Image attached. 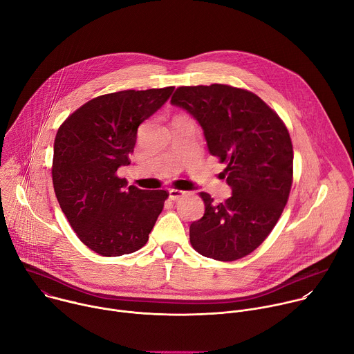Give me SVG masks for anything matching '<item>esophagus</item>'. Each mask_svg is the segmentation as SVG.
Segmentation results:
<instances>
[{
  "label": "esophagus",
  "instance_id": "esophagus-1",
  "mask_svg": "<svg viewBox=\"0 0 354 354\" xmlns=\"http://www.w3.org/2000/svg\"><path fill=\"white\" fill-rule=\"evenodd\" d=\"M168 193H169V198H171V200H178V198H180L182 196H185L186 192L178 190V189H169Z\"/></svg>",
  "mask_w": 354,
  "mask_h": 354
}]
</instances>
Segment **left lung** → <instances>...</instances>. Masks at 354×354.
<instances>
[{"label":"left lung","mask_w":354,"mask_h":354,"mask_svg":"<svg viewBox=\"0 0 354 354\" xmlns=\"http://www.w3.org/2000/svg\"><path fill=\"white\" fill-rule=\"evenodd\" d=\"M171 104L203 129L209 153L225 162L232 196L214 203L206 192L205 214L190 224V243L200 255L231 262L254 252L280 218L292 182L288 130L263 100L223 84L179 86Z\"/></svg>","instance_id":"8db88e82"}]
</instances>
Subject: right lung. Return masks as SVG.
<instances>
[{
    "label": "right lung",
    "instance_id": "obj_1",
    "mask_svg": "<svg viewBox=\"0 0 354 354\" xmlns=\"http://www.w3.org/2000/svg\"><path fill=\"white\" fill-rule=\"evenodd\" d=\"M174 89H129L93 97L56 134V197L78 238L99 255L122 257L142 248L164 209L167 190L127 186L118 169L130 164L138 126Z\"/></svg>",
    "mask_w": 354,
    "mask_h": 354
}]
</instances>
